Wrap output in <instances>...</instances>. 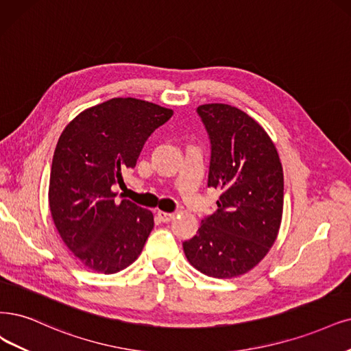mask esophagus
<instances>
[{
    "instance_id": "1",
    "label": "esophagus",
    "mask_w": 351,
    "mask_h": 351,
    "mask_svg": "<svg viewBox=\"0 0 351 351\" xmlns=\"http://www.w3.org/2000/svg\"><path fill=\"white\" fill-rule=\"evenodd\" d=\"M158 217L162 223H169L172 221V219L175 218V214L173 213H163V211H159L158 213Z\"/></svg>"
}]
</instances>
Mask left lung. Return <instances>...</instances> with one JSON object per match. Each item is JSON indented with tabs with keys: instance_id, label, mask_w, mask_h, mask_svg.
Here are the masks:
<instances>
[{
	"instance_id": "left-lung-1",
	"label": "left lung",
	"mask_w": 351,
	"mask_h": 351,
	"mask_svg": "<svg viewBox=\"0 0 351 351\" xmlns=\"http://www.w3.org/2000/svg\"><path fill=\"white\" fill-rule=\"evenodd\" d=\"M211 141L208 186L221 189L218 210L184 241L201 274L230 279L247 274L274 245L283 211V171L263 127L228 104L197 108Z\"/></svg>"
}]
</instances>
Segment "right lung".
I'll list each match as a JSON object with an SVG mask.
<instances>
[{"label":"right lung","instance_id":"obj_1","mask_svg":"<svg viewBox=\"0 0 351 351\" xmlns=\"http://www.w3.org/2000/svg\"><path fill=\"white\" fill-rule=\"evenodd\" d=\"M172 115L153 102L112 98L64 127L51 162L49 205L63 243L85 267L117 274L145 247L154 226L152 211L128 199L117 205L112 186Z\"/></svg>","mask_w":351,"mask_h":351}]
</instances>
